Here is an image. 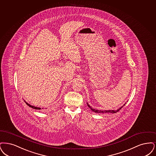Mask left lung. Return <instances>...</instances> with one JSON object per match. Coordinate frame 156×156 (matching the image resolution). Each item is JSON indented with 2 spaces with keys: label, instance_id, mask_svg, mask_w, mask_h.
Masks as SVG:
<instances>
[{
  "label": "left lung",
  "instance_id": "obj_1",
  "mask_svg": "<svg viewBox=\"0 0 156 156\" xmlns=\"http://www.w3.org/2000/svg\"><path fill=\"white\" fill-rule=\"evenodd\" d=\"M87 106L89 107V108L91 109V110L94 112L96 113H116L117 112H118L122 108V107L125 105V104L122 106L121 107H120L117 110H98V109H95L94 108H93L89 104H88V102H87Z\"/></svg>",
  "mask_w": 156,
  "mask_h": 156
}]
</instances>
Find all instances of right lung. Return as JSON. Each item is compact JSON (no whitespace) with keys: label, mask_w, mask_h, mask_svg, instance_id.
<instances>
[{"label":"right lung","mask_w":156,"mask_h":156,"mask_svg":"<svg viewBox=\"0 0 156 156\" xmlns=\"http://www.w3.org/2000/svg\"><path fill=\"white\" fill-rule=\"evenodd\" d=\"M26 103V104H27V105L28 106V107H31L32 108L35 109H41V108H39V107H34V106H33V105H31L30 104H28V103H27V102L26 101H24Z\"/></svg>","instance_id":"right-lung-1"}]
</instances>
